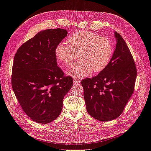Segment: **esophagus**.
I'll list each match as a JSON object with an SVG mask.
<instances>
[{
    "instance_id": "1",
    "label": "esophagus",
    "mask_w": 151,
    "mask_h": 151,
    "mask_svg": "<svg viewBox=\"0 0 151 151\" xmlns=\"http://www.w3.org/2000/svg\"><path fill=\"white\" fill-rule=\"evenodd\" d=\"M73 81H74V84H79L80 83V80L77 79V78H74L73 79Z\"/></svg>"
}]
</instances>
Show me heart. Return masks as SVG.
I'll return each mask as SVG.
<instances>
[{
    "instance_id": "heart-1",
    "label": "heart",
    "mask_w": 151,
    "mask_h": 151,
    "mask_svg": "<svg viewBox=\"0 0 151 151\" xmlns=\"http://www.w3.org/2000/svg\"><path fill=\"white\" fill-rule=\"evenodd\" d=\"M68 45L59 43L55 48L57 62L62 66L71 65L79 53L81 61L70 68L67 74L75 78L89 76L93 70L101 72L107 67L113 55L109 39L89 31H81L70 36Z\"/></svg>"
}]
</instances>
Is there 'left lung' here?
<instances>
[{
    "label": "left lung",
    "instance_id": "obj_1",
    "mask_svg": "<svg viewBox=\"0 0 151 151\" xmlns=\"http://www.w3.org/2000/svg\"><path fill=\"white\" fill-rule=\"evenodd\" d=\"M116 47L107 67L93 78L81 81L87 111L95 119H116L124 109L134 92L137 69L127 43L114 33Z\"/></svg>",
    "mask_w": 151,
    "mask_h": 151
}]
</instances>
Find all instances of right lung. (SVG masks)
I'll list each match as a JSON object with an SVG mask.
<instances>
[{"label":"right lung","mask_w":151,"mask_h":151,"mask_svg":"<svg viewBox=\"0 0 151 151\" xmlns=\"http://www.w3.org/2000/svg\"><path fill=\"white\" fill-rule=\"evenodd\" d=\"M67 35L60 28L40 31L18 48L14 58L12 87L24 112L39 123L60 115L63 100L73 85L57 66L55 48Z\"/></svg>","instance_id":"1"}]
</instances>
